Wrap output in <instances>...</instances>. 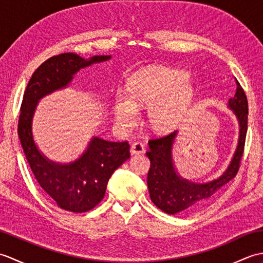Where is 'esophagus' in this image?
<instances>
[{
    "label": "esophagus",
    "mask_w": 263,
    "mask_h": 263,
    "mask_svg": "<svg viewBox=\"0 0 263 263\" xmlns=\"http://www.w3.org/2000/svg\"><path fill=\"white\" fill-rule=\"evenodd\" d=\"M130 153H131V155H140V154H143V153H144L143 144L140 143V142H135V143H133L132 146H131Z\"/></svg>",
    "instance_id": "34e87169"
}]
</instances>
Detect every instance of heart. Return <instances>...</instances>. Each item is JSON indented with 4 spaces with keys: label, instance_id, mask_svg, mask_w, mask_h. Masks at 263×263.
I'll return each instance as SVG.
<instances>
[{
    "label": "heart",
    "instance_id": "heart-1",
    "mask_svg": "<svg viewBox=\"0 0 263 263\" xmlns=\"http://www.w3.org/2000/svg\"><path fill=\"white\" fill-rule=\"evenodd\" d=\"M186 72L149 66L132 74L128 93L116 92L114 116L117 125L128 128L139 119V106H149L148 122L156 132H168L180 124L192 102L193 90Z\"/></svg>",
    "mask_w": 263,
    "mask_h": 263
}]
</instances>
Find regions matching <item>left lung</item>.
<instances>
[{
    "mask_svg": "<svg viewBox=\"0 0 263 263\" xmlns=\"http://www.w3.org/2000/svg\"><path fill=\"white\" fill-rule=\"evenodd\" d=\"M236 83V92L228 100L227 108L233 111L237 120L238 140L230 164L218 177L200 183L183 177L178 173L173 155L178 131L149 141V152L146 155L152 164L147 180L150 199L166 214H191L200 210L218 190L235 177L244 150L249 114L247 96L239 83Z\"/></svg>",
    "mask_w": 263,
    "mask_h": 263,
    "instance_id": "1",
    "label": "left lung"
}]
</instances>
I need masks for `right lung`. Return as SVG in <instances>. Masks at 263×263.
<instances>
[{
	"instance_id": "1",
	"label": "right lung",
	"mask_w": 263,
	"mask_h": 263,
	"mask_svg": "<svg viewBox=\"0 0 263 263\" xmlns=\"http://www.w3.org/2000/svg\"><path fill=\"white\" fill-rule=\"evenodd\" d=\"M110 59L111 55L85 59L74 53L48 59L33 72L22 99L18 133L26 158L44 191L61 209L71 212H86L102 201L111 174L130 158V144L92 136L79 157L69 163L55 161L37 146L33 116L44 97L70 87L81 69Z\"/></svg>"
}]
</instances>
